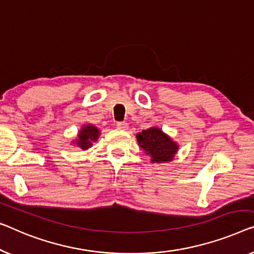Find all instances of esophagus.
<instances>
[{
  "instance_id": "esophagus-1",
  "label": "esophagus",
  "mask_w": 254,
  "mask_h": 254,
  "mask_svg": "<svg viewBox=\"0 0 254 254\" xmlns=\"http://www.w3.org/2000/svg\"><path fill=\"white\" fill-rule=\"evenodd\" d=\"M117 128H120V130H127V122H117L116 124Z\"/></svg>"
}]
</instances>
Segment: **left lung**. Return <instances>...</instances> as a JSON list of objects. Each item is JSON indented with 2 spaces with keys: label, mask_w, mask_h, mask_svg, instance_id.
Segmentation results:
<instances>
[{
  "label": "left lung",
  "mask_w": 254,
  "mask_h": 254,
  "mask_svg": "<svg viewBox=\"0 0 254 254\" xmlns=\"http://www.w3.org/2000/svg\"><path fill=\"white\" fill-rule=\"evenodd\" d=\"M137 141L145 153L151 157V163H165L172 161L179 149L178 143L156 127L138 133Z\"/></svg>",
  "instance_id": "left-lung-1"
}]
</instances>
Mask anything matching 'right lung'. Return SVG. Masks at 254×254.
<instances>
[{
    "instance_id": "add662e5",
    "label": "right lung",
    "mask_w": 254,
    "mask_h": 254,
    "mask_svg": "<svg viewBox=\"0 0 254 254\" xmlns=\"http://www.w3.org/2000/svg\"><path fill=\"white\" fill-rule=\"evenodd\" d=\"M99 134L100 131L98 130V127L91 126V124H85L79 130L77 139L75 140V143H76L79 148L85 150L92 146V142L97 141L98 138H99Z\"/></svg>"
}]
</instances>
